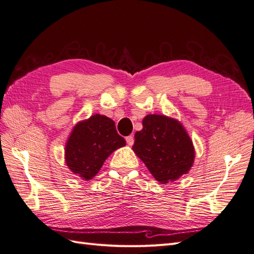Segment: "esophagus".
I'll return each mask as SVG.
<instances>
[{"instance_id": "34e87169", "label": "esophagus", "mask_w": 254, "mask_h": 254, "mask_svg": "<svg viewBox=\"0 0 254 254\" xmlns=\"http://www.w3.org/2000/svg\"><path fill=\"white\" fill-rule=\"evenodd\" d=\"M126 142H127V144H128L129 146H132L133 143H134V137H133V135H128V136L126 137Z\"/></svg>"}]
</instances>
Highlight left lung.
I'll use <instances>...</instances> for the list:
<instances>
[{"label": "left lung", "mask_w": 254, "mask_h": 254, "mask_svg": "<svg viewBox=\"0 0 254 254\" xmlns=\"http://www.w3.org/2000/svg\"><path fill=\"white\" fill-rule=\"evenodd\" d=\"M134 137L133 151L161 183L177 180L193 165L194 146L178 121L164 115H146L143 129Z\"/></svg>", "instance_id": "obj_1"}]
</instances>
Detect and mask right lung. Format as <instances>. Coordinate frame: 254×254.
<instances>
[{
  "mask_svg": "<svg viewBox=\"0 0 254 254\" xmlns=\"http://www.w3.org/2000/svg\"><path fill=\"white\" fill-rule=\"evenodd\" d=\"M125 145V139L118 133L111 119L92 115L74 127L65 146V162L75 175L90 180L101 170L106 159Z\"/></svg>",
  "mask_w": 254,
  "mask_h": 254,
  "instance_id": "1",
  "label": "right lung"
}]
</instances>
